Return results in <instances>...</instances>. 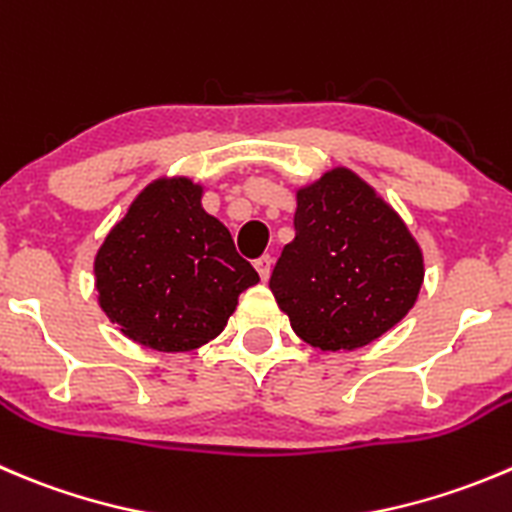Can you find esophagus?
Here are the masks:
<instances>
[{
	"instance_id": "34e87169",
	"label": "esophagus",
	"mask_w": 512,
	"mask_h": 512,
	"mask_svg": "<svg viewBox=\"0 0 512 512\" xmlns=\"http://www.w3.org/2000/svg\"><path fill=\"white\" fill-rule=\"evenodd\" d=\"M255 270H257V275H260V280L267 282V277H270V272H272V257L262 255L260 260H255Z\"/></svg>"
}]
</instances>
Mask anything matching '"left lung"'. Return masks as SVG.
Wrapping results in <instances>:
<instances>
[{"instance_id":"left-lung-1","label":"left lung","mask_w":512,"mask_h":512,"mask_svg":"<svg viewBox=\"0 0 512 512\" xmlns=\"http://www.w3.org/2000/svg\"><path fill=\"white\" fill-rule=\"evenodd\" d=\"M423 252L350 170L297 192L295 240L270 277L297 335L320 350H355L398 325L418 300Z\"/></svg>"}]
</instances>
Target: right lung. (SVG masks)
<instances>
[{
	"mask_svg": "<svg viewBox=\"0 0 512 512\" xmlns=\"http://www.w3.org/2000/svg\"><path fill=\"white\" fill-rule=\"evenodd\" d=\"M190 180L152 182L99 247V305L124 335L162 352L205 345L260 277Z\"/></svg>",
	"mask_w": 512,
	"mask_h": 512,
	"instance_id": "1",
	"label": "right lung"
}]
</instances>
